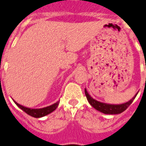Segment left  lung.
<instances>
[{"instance_id":"1","label":"left lung","mask_w":146,"mask_h":146,"mask_svg":"<svg viewBox=\"0 0 146 146\" xmlns=\"http://www.w3.org/2000/svg\"><path fill=\"white\" fill-rule=\"evenodd\" d=\"M85 94H86V98H87L89 104H91V106L94 108L98 110V111L101 112V113H104V114H110V115H116L120 114V113H123L124 110H126V108L129 106L130 104L132 103L135 98L136 97L137 93L135 96H134L131 99L127 102L123 103L121 104H107V103H103L101 102H99L96 99H93L88 93L86 88H85Z\"/></svg>"}]
</instances>
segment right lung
Wrapping results in <instances>:
<instances>
[{
  "instance_id": "1",
  "label": "right lung",
  "mask_w": 146,
  "mask_h": 146,
  "mask_svg": "<svg viewBox=\"0 0 146 146\" xmlns=\"http://www.w3.org/2000/svg\"><path fill=\"white\" fill-rule=\"evenodd\" d=\"M13 101L17 105L18 108H20L22 110H23L27 114H28L32 117H34V118H41V117H44L45 115H47L50 114L57 108L58 105L59 104V102H57L55 104H52L50 106L46 107V108H39V109H31V108H26V107H24L21 104H18L14 99H13Z\"/></svg>"
}]
</instances>
